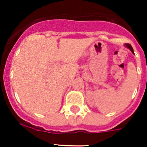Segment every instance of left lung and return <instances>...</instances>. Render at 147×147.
Instances as JSON below:
<instances>
[{
	"label": "left lung",
	"instance_id": "1",
	"mask_svg": "<svg viewBox=\"0 0 147 147\" xmlns=\"http://www.w3.org/2000/svg\"><path fill=\"white\" fill-rule=\"evenodd\" d=\"M124 45H125V47H127V49H129V50H130L131 51H132V54H134V51H133V49H132V45H131L130 44H127V43H126V44H124Z\"/></svg>",
	"mask_w": 147,
	"mask_h": 147
}]
</instances>
